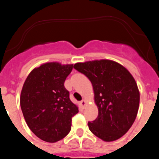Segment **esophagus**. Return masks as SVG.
I'll use <instances>...</instances> for the list:
<instances>
[{
    "label": "esophagus",
    "mask_w": 159,
    "mask_h": 159,
    "mask_svg": "<svg viewBox=\"0 0 159 159\" xmlns=\"http://www.w3.org/2000/svg\"><path fill=\"white\" fill-rule=\"evenodd\" d=\"M80 104H81V107H82V108H84V106H85V105H86V101L85 100H81V102H80Z\"/></svg>",
    "instance_id": "1"
}]
</instances>
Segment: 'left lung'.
<instances>
[{"instance_id": "1", "label": "left lung", "mask_w": 159, "mask_h": 159, "mask_svg": "<svg viewBox=\"0 0 159 159\" xmlns=\"http://www.w3.org/2000/svg\"><path fill=\"white\" fill-rule=\"evenodd\" d=\"M74 68L93 86L98 115L88 123L90 131L105 142L120 139L131 127L139 111L140 94L132 75L110 60L77 63Z\"/></svg>"}]
</instances>
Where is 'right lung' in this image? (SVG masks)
<instances>
[{"label": "right lung", "mask_w": 159, "mask_h": 159, "mask_svg": "<svg viewBox=\"0 0 159 159\" xmlns=\"http://www.w3.org/2000/svg\"><path fill=\"white\" fill-rule=\"evenodd\" d=\"M73 65L50 62L34 68L20 93V108L27 125L41 140L56 142L70 132L71 118L78 112L64 83Z\"/></svg>", "instance_id": "1"}]
</instances>
